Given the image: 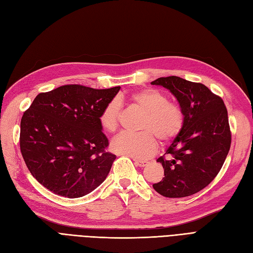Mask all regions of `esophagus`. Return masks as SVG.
<instances>
[{
	"label": "esophagus",
	"instance_id": "34e87169",
	"mask_svg": "<svg viewBox=\"0 0 253 253\" xmlns=\"http://www.w3.org/2000/svg\"><path fill=\"white\" fill-rule=\"evenodd\" d=\"M133 161H134V164L138 167H145L146 165L148 164L147 161H140V160H135V159Z\"/></svg>",
	"mask_w": 253,
	"mask_h": 253
}]
</instances>
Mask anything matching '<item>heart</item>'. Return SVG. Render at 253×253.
<instances>
[{
    "label": "heart",
    "instance_id": "1",
    "mask_svg": "<svg viewBox=\"0 0 253 253\" xmlns=\"http://www.w3.org/2000/svg\"><path fill=\"white\" fill-rule=\"evenodd\" d=\"M123 100V97L111 100L101 111L99 122L105 131L115 132L118 129ZM127 101L145 112L140 126L143 131L119 134L111 145L116 152L134 159H147L157 151V138L162 143H169L181 132L184 125L183 110L177 104L170 102L164 92L144 88L130 93Z\"/></svg>",
    "mask_w": 253,
    "mask_h": 253
}]
</instances>
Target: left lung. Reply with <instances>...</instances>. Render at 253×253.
<instances>
[{
  "label": "left lung",
  "mask_w": 253,
  "mask_h": 253,
  "mask_svg": "<svg viewBox=\"0 0 253 253\" xmlns=\"http://www.w3.org/2000/svg\"><path fill=\"white\" fill-rule=\"evenodd\" d=\"M167 88L184 113L181 132L160 157L165 177L153 184L163 197H189L205 188L221 170L230 149L231 132L222 97L202 83L178 77L151 82Z\"/></svg>",
  "instance_id": "left-lung-1"
}]
</instances>
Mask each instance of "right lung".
Here are the masks:
<instances>
[{"mask_svg": "<svg viewBox=\"0 0 253 253\" xmlns=\"http://www.w3.org/2000/svg\"><path fill=\"white\" fill-rule=\"evenodd\" d=\"M120 86L64 85L37 95L21 120L20 148L30 173L45 188L76 199L107 177L116 156L99 116Z\"/></svg>", "mask_w": 253, "mask_h": 253, "instance_id": "right-lung-1", "label": "right lung"}]
</instances>
